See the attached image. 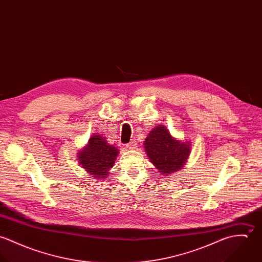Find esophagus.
<instances>
[{"mask_svg":"<svg viewBox=\"0 0 262 262\" xmlns=\"http://www.w3.org/2000/svg\"><path fill=\"white\" fill-rule=\"evenodd\" d=\"M126 147L130 150L135 149V148H136V142H135V141H131L130 143L127 144Z\"/></svg>","mask_w":262,"mask_h":262,"instance_id":"34e87169","label":"esophagus"}]
</instances>
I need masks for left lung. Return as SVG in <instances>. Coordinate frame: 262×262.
I'll use <instances>...</instances> for the list:
<instances>
[{
    "label": "left lung",
    "mask_w": 262,
    "mask_h": 262,
    "mask_svg": "<svg viewBox=\"0 0 262 262\" xmlns=\"http://www.w3.org/2000/svg\"><path fill=\"white\" fill-rule=\"evenodd\" d=\"M144 148L156 169L168 176L184 167L190 153V143L173 138L166 127L158 125L150 131Z\"/></svg>",
    "instance_id": "8db88e82"
}]
</instances>
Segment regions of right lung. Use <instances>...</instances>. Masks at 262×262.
<instances>
[{"label": "right lung", "instance_id": "right-lung-1", "mask_svg": "<svg viewBox=\"0 0 262 262\" xmlns=\"http://www.w3.org/2000/svg\"><path fill=\"white\" fill-rule=\"evenodd\" d=\"M119 150L107 142L106 137L93 135L88 145L77 153V160L94 179L104 180L116 161Z\"/></svg>", "mask_w": 262, "mask_h": 262}]
</instances>
